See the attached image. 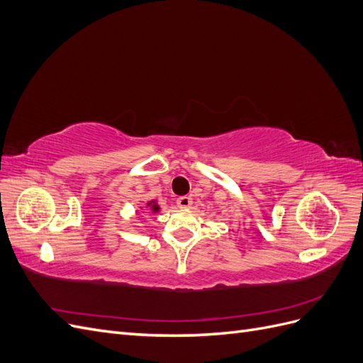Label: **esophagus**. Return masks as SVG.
I'll use <instances>...</instances> for the list:
<instances>
[{
    "label": "esophagus",
    "instance_id": "34e87169",
    "mask_svg": "<svg viewBox=\"0 0 363 363\" xmlns=\"http://www.w3.org/2000/svg\"><path fill=\"white\" fill-rule=\"evenodd\" d=\"M191 204H192V199L188 195H183V196H180V199H177V206L179 207L186 208V207H191Z\"/></svg>",
    "mask_w": 363,
    "mask_h": 363
}]
</instances>
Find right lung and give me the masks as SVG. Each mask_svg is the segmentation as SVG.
Returning a JSON list of instances; mask_svg holds the SVG:
<instances>
[{
    "label": "right lung",
    "mask_w": 363,
    "mask_h": 363,
    "mask_svg": "<svg viewBox=\"0 0 363 363\" xmlns=\"http://www.w3.org/2000/svg\"><path fill=\"white\" fill-rule=\"evenodd\" d=\"M147 206L150 207V211H151L152 213H157V212L160 211V207H159V204H157L156 201H150V203H147Z\"/></svg>",
    "instance_id": "1"
}]
</instances>
